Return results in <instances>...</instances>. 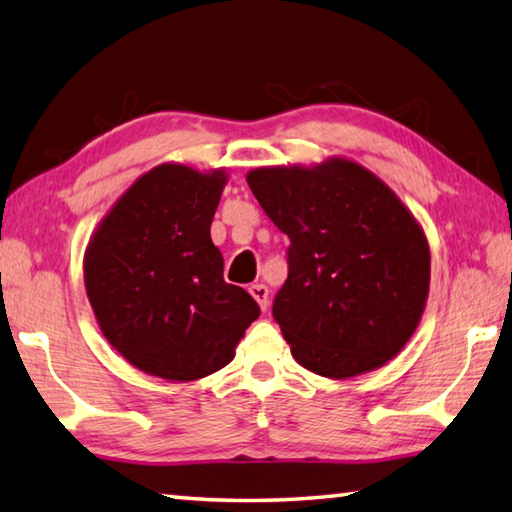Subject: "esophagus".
<instances>
[{
    "instance_id": "esophagus-1",
    "label": "esophagus",
    "mask_w": 512,
    "mask_h": 512,
    "mask_svg": "<svg viewBox=\"0 0 512 512\" xmlns=\"http://www.w3.org/2000/svg\"><path fill=\"white\" fill-rule=\"evenodd\" d=\"M249 294H252V296L256 298V303L260 305V310L265 312L267 305H269V289H267V285L256 283V285L249 287Z\"/></svg>"
}]
</instances>
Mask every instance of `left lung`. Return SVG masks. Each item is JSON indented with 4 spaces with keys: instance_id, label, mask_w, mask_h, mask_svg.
I'll return each instance as SVG.
<instances>
[{
    "instance_id": "1",
    "label": "left lung",
    "mask_w": 512,
    "mask_h": 512,
    "mask_svg": "<svg viewBox=\"0 0 512 512\" xmlns=\"http://www.w3.org/2000/svg\"><path fill=\"white\" fill-rule=\"evenodd\" d=\"M252 194L289 236L287 281L272 314L294 359L350 379L381 368L417 330L430 247L399 196L359 162L258 167Z\"/></svg>"
}]
</instances>
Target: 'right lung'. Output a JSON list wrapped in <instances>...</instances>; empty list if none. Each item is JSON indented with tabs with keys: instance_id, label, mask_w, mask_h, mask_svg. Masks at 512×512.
I'll list each match as a JSON object with an SVG mask.
<instances>
[{
	"instance_id": "add662e5",
	"label": "right lung",
	"mask_w": 512,
	"mask_h": 512,
	"mask_svg": "<svg viewBox=\"0 0 512 512\" xmlns=\"http://www.w3.org/2000/svg\"><path fill=\"white\" fill-rule=\"evenodd\" d=\"M225 169L165 162L124 191L84 254L86 296L102 334L133 368L196 381L234 359L260 307L223 278L211 243Z\"/></svg>"
}]
</instances>
